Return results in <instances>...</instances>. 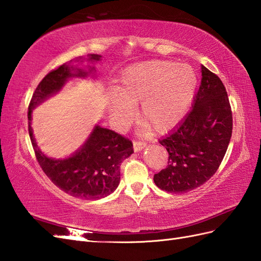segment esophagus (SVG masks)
Returning <instances> with one entry per match:
<instances>
[{"instance_id":"obj_1","label":"esophagus","mask_w":261,"mask_h":261,"mask_svg":"<svg viewBox=\"0 0 261 261\" xmlns=\"http://www.w3.org/2000/svg\"><path fill=\"white\" fill-rule=\"evenodd\" d=\"M146 146V144L142 141H133V150H135V152H139L143 150Z\"/></svg>"}]
</instances>
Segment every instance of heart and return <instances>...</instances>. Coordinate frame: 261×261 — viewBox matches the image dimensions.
Returning a JSON list of instances; mask_svg holds the SVG:
<instances>
[{
    "label": "heart",
    "mask_w": 261,
    "mask_h": 261,
    "mask_svg": "<svg viewBox=\"0 0 261 261\" xmlns=\"http://www.w3.org/2000/svg\"><path fill=\"white\" fill-rule=\"evenodd\" d=\"M197 76L189 65L149 61L132 65L120 75L109 93L112 123L122 128L132 118V105L139 102V116L159 133L182 121L194 99Z\"/></svg>",
    "instance_id": "1"
}]
</instances>
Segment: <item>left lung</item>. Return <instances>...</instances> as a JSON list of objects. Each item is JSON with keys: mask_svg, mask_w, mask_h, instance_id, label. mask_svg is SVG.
Segmentation results:
<instances>
[{"mask_svg": "<svg viewBox=\"0 0 261 261\" xmlns=\"http://www.w3.org/2000/svg\"><path fill=\"white\" fill-rule=\"evenodd\" d=\"M193 109L160 140L169 153L168 166L154 174L159 189L174 194L190 192L215 174L232 132L229 99L222 80L202 66V82Z\"/></svg>", "mask_w": 261, "mask_h": 261, "instance_id": "1", "label": "left lung"}]
</instances>
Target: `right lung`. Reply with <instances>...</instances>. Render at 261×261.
Masks as SVG:
<instances>
[{
  "instance_id": "1",
  "label": "right lung",
  "mask_w": 261,
  "mask_h": 261,
  "mask_svg": "<svg viewBox=\"0 0 261 261\" xmlns=\"http://www.w3.org/2000/svg\"><path fill=\"white\" fill-rule=\"evenodd\" d=\"M101 56L92 54L89 61ZM89 71L70 65H62L46 75L35 89L29 106V133L38 164L57 188L73 197L92 200L110 195L120 183V165L133 153L129 139L117 132L96 125L85 144L67 159H51L39 150L31 126L32 111L44 100L55 95L72 77L85 78Z\"/></svg>"
}]
</instances>
